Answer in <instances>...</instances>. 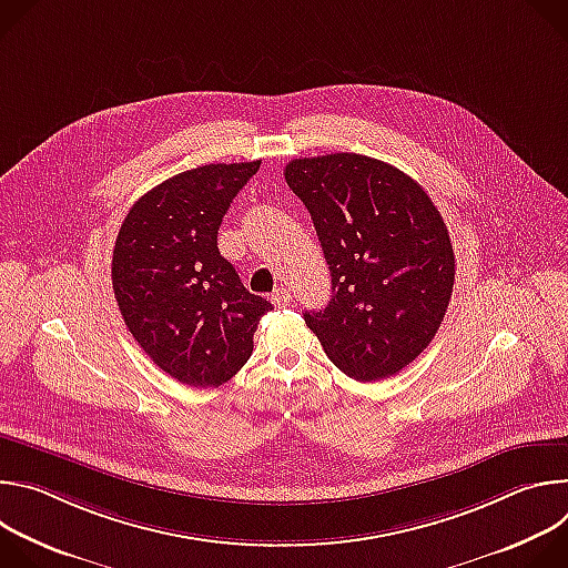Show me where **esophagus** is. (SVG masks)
Returning a JSON list of instances; mask_svg holds the SVG:
<instances>
[{"label":"esophagus","instance_id":"esophagus-1","mask_svg":"<svg viewBox=\"0 0 568 568\" xmlns=\"http://www.w3.org/2000/svg\"><path fill=\"white\" fill-rule=\"evenodd\" d=\"M290 301H292V292H290L287 287H276V290L272 292V303H274L276 307H287Z\"/></svg>","mask_w":568,"mask_h":568}]
</instances>
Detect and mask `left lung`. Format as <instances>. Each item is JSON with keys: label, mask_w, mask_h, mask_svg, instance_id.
<instances>
[{"label": "left lung", "mask_w": 568, "mask_h": 568, "mask_svg": "<svg viewBox=\"0 0 568 568\" xmlns=\"http://www.w3.org/2000/svg\"><path fill=\"white\" fill-rule=\"evenodd\" d=\"M285 182L312 215L333 298L307 328L348 377L399 373L434 339L454 287V250L425 189L379 159L335 152L294 159Z\"/></svg>", "instance_id": "obj_1"}]
</instances>
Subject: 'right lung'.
I'll return each mask as SVG.
<instances>
[{"label": "right lung", "instance_id": "1", "mask_svg": "<svg viewBox=\"0 0 568 568\" xmlns=\"http://www.w3.org/2000/svg\"><path fill=\"white\" fill-rule=\"evenodd\" d=\"M258 169L261 161H245L180 173L141 195L119 229L112 287L121 316L145 355L182 384L229 382L272 310L217 250L224 213Z\"/></svg>", "mask_w": 568, "mask_h": 568}]
</instances>
